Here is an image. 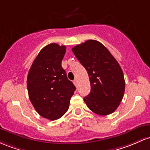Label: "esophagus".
I'll list each match as a JSON object with an SVG mask.
<instances>
[{
    "instance_id": "34e87169",
    "label": "esophagus",
    "mask_w": 150,
    "mask_h": 150,
    "mask_svg": "<svg viewBox=\"0 0 150 150\" xmlns=\"http://www.w3.org/2000/svg\"><path fill=\"white\" fill-rule=\"evenodd\" d=\"M73 83H74V85H75V86L77 87V85H78V80H77L76 79H75V80H74V81H73Z\"/></svg>"
}]
</instances>
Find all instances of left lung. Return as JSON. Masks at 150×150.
Returning <instances> with one entry per match:
<instances>
[{
	"label": "left lung",
	"mask_w": 150,
	"mask_h": 150,
	"mask_svg": "<svg viewBox=\"0 0 150 150\" xmlns=\"http://www.w3.org/2000/svg\"><path fill=\"white\" fill-rule=\"evenodd\" d=\"M74 55L88 72L91 90L84 101L100 115L114 112L123 98L125 88L121 67L106 47L89 40L72 47Z\"/></svg>",
	"instance_id": "8db88e82"
}]
</instances>
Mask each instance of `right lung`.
I'll use <instances>...</instances> for the list:
<instances>
[{"instance_id":"add662e5","label":"right lung","mask_w":150,"mask_h":150,"mask_svg":"<svg viewBox=\"0 0 150 150\" xmlns=\"http://www.w3.org/2000/svg\"><path fill=\"white\" fill-rule=\"evenodd\" d=\"M65 51V45H46L35 57L28 75L30 100L37 112L50 120L59 119L66 112L76 89L62 67Z\"/></svg>"}]
</instances>
